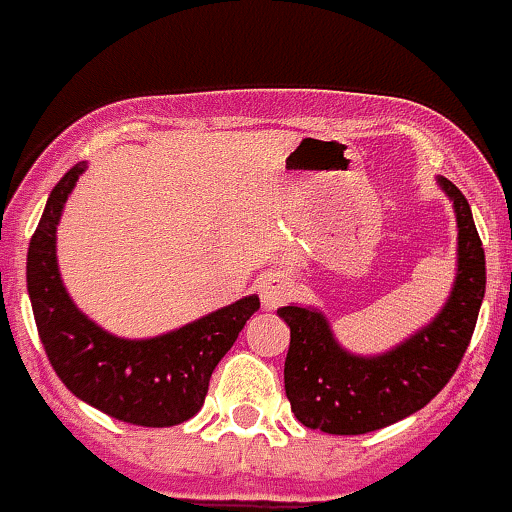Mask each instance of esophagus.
<instances>
[{"label":"esophagus","mask_w":512,"mask_h":512,"mask_svg":"<svg viewBox=\"0 0 512 512\" xmlns=\"http://www.w3.org/2000/svg\"><path fill=\"white\" fill-rule=\"evenodd\" d=\"M259 296L264 309H275V306H280L282 296H285V285L277 277H264L259 282Z\"/></svg>","instance_id":"obj_1"}]
</instances>
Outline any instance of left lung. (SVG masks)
Segmentation results:
<instances>
[{"instance_id": "8db88e82", "label": "left lung", "mask_w": 512, "mask_h": 512, "mask_svg": "<svg viewBox=\"0 0 512 512\" xmlns=\"http://www.w3.org/2000/svg\"><path fill=\"white\" fill-rule=\"evenodd\" d=\"M455 206L457 275L447 304L418 333L383 354H351L338 343L325 314L314 306H280L290 327L285 396L306 428L357 436L423 410L455 375L486 290V261L465 195L436 179Z\"/></svg>"}]
</instances>
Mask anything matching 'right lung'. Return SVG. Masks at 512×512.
Here are the masks:
<instances>
[{
    "instance_id": "obj_1",
    "label": "right lung",
    "mask_w": 512,
    "mask_h": 512,
    "mask_svg": "<svg viewBox=\"0 0 512 512\" xmlns=\"http://www.w3.org/2000/svg\"><path fill=\"white\" fill-rule=\"evenodd\" d=\"M84 171L87 163H76L49 192L28 245V298L49 365L71 394L110 418L145 428L185 423L206 402L211 372L259 309V296L155 338H118L102 330L73 304L57 269V224Z\"/></svg>"
}]
</instances>
